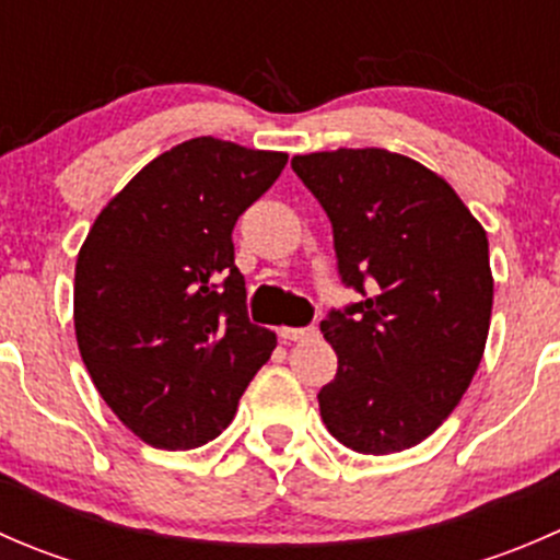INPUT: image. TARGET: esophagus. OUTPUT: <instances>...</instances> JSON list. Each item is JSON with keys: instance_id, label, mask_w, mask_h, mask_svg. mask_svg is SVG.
Instances as JSON below:
<instances>
[{"instance_id": "obj_1", "label": "esophagus", "mask_w": 560, "mask_h": 560, "mask_svg": "<svg viewBox=\"0 0 560 560\" xmlns=\"http://www.w3.org/2000/svg\"><path fill=\"white\" fill-rule=\"evenodd\" d=\"M279 336L284 341H306V338L316 336V327H281Z\"/></svg>"}]
</instances>
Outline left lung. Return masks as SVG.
Segmentation results:
<instances>
[{"label": "left lung", "mask_w": 560, "mask_h": 560, "mask_svg": "<svg viewBox=\"0 0 560 560\" xmlns=\"http://www.w3.org/2000/svg\"><path fill=\"white\" fill-rule=\"evenodd\" d=\"M292 171L330 219L341 281L363 295L319 325L338 354L316 395L322 422L354 453L415 447L453 415L482 360L488 235L442 175L393 151H316Z\"/></svg>", "instance_id": "8db88e82"}]
</instances>
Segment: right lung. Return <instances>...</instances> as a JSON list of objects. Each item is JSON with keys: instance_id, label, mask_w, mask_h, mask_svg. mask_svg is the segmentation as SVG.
I'll return each mask as SVG.
<instances>
[{"instance_id": "add662e5", "label": "right lung", "mask_w": 560, "mask_h": 560, "mask_svg": "<svg viewBox=\"0 0 560 560\" xmlns=\"http://www.w3.org/2000/svg\"><path fill=\"white\" fill-rule=\"evenodd\" d=\"M287 165L281 151L191 138L94 219L75 265V336L94 387L145 444L217 439L276 349L248 322L233 228Z\"/></svg>"}]
</instances>
